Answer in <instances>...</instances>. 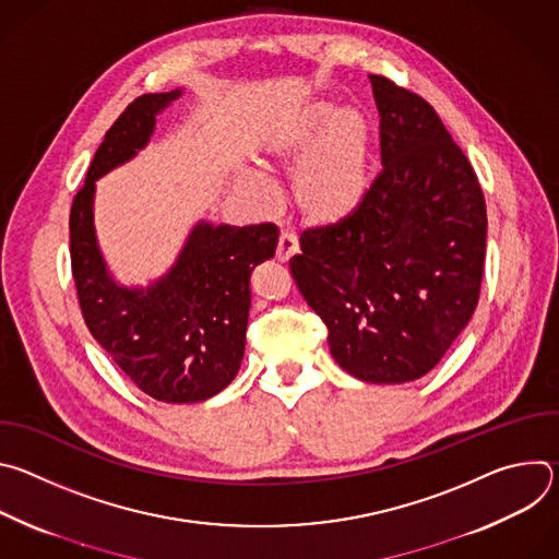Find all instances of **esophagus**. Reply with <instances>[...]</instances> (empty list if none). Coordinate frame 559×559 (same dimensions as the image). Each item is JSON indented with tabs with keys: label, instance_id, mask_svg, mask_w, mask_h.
Segmentation results:
<instances>
[{
	"label": "esophagus",
	"instance_id": "obj_1",
	"mask_svg": "<svg viewBox=\"0 0 559 559\" xmlns=\"http://www.w3.org/2000/svg\"><path fill=\"white\" fill-rule=\"evenodd\" d=\"M294 254H298V241L296 236L292 231H281V238H278V248H276V259L281 263H287Z\"/></svg>",
	"mask_w": 559,
	"mask_h": 559
}]
</instances>
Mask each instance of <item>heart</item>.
Listing matches in <instances>:
<instances>
[{
	"label": "heart",
	"instance_id": "heart-1",
	"mask_svg": "<svg viewBox=\"0 0 559 559\" xmlns=\"http://www.w3.org/2000/svg\"><path fill=\"white\" fill-rule=\"evenodd\" d=\"M261 164L276 173L294 170L292 197L305 221L338 225L356 214L369 190V123L356 108L307 104L263 143ZM236 183L259 205L274 201V186L261 170H243Z\"/></svg>",
	"mask_w": 559,
	"mask_h": 559
}]
</instances>
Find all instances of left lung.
Instances as JSON below:
<instances>
[{
	"instance_id": "left-lung-1",
	"label": "left lung",
	"mask_w": 559,
	"mask_h": 559,
	"mask_svg": "<svg viewBox=\"0 0 559 559\" xmlns=\"http://www.w3.org/2000/svg\"><path fill=\"white\" fill-rule=\"evenodd\" d=\"M382 170L354 216L300 236L292 276L354 378L401 384L429 373L480 296L487 207L436 110L369 74Z\"/></svg>"
}]
</instances>
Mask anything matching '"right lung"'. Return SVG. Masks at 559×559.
I'll use <instances>...</instances> for the list:
<instances>
[{
	"mask_svg": "<svg viewBox=\"0 0 559 559\" xmlns=\"http://www.w3.org/2000/svg\"><path fill=\"white\" fill-rule=\"evenodd\" d=\"M181 91L136 97L106 132L70 210V263L84 321L119 369L154 401L190 405L223 391L241 369L250 276L274 257L278 229L199 221L173 267L147 287L115 281L95 231V181L143 150L156 115Z\"/></svg>",
	"mask_w": 559,
	"mask_h": 559,
	"instance_id": "add662e5",
	"label": "right lung"
}]
</instances>
